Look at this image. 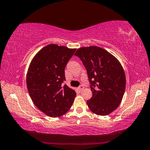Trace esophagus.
<instances>
[{
	"label": "esophagus",
	"instance_id": "1",
	"mask_svg": "<svg viewBox=\"0 0 150 150\" xmlns=\"http://www.w3.org/2000/svg\"><path fill=\"white\" fill-rule=\"evenodd\" d=\"M78 90H79L80 92H81V91H82V90H83V89H84V86H83L82 85V86H80L78 88Z\"/></svg>",
	"mask_w": 150,
	"mask_h": 150
}]
</instances>
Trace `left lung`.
<instances>
[{
    "label": "left lung",
    "instance_id": "left-lung-1",
    "mask_svg": "<svg viewBox=\"0 0 150 150\" xmlns=\"http://www.w3.org/2000/svg\"><path fill=\"white\" fill-rule=\"evenodd\" d=\"M87 70L92 97L86 102L97 115L106 116L121 103L126 89V75L119 60L98 46L81 47L75 53Z\"/></svg>",
    "mask_w": 150,
    "mask_h": 150
}]
</instances>
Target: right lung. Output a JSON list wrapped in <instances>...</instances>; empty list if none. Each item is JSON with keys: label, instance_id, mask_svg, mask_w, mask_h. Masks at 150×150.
<instances>
[{"label": "right lung", "instance_id": "right-lung-1", "mask_svg": "<svg viewBox=\"0 0 150 150\" xmlns=\"http://www.w3.org/2000/svg\"><path fill=\"white\" fill-rule=\"evenodd\" d=\"M76 48L50 44L34 56L26 74V85L34 105L47 116L57 117L72 106L76 93L67 85L64 69Z\"/></svg>", "mask_w": 150, "mask_h": 150}]
</instances>
